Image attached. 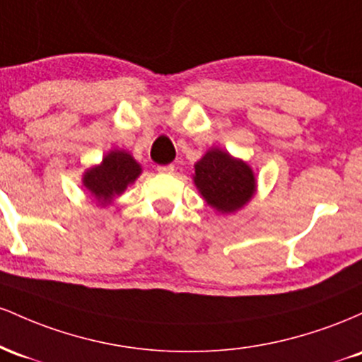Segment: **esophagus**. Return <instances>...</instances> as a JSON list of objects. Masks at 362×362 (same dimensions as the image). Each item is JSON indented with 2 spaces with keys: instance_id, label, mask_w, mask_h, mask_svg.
<instances>
[{
  "instance_id": "esophagus-1",
  "label": "esophagus",
  "mask_w": 362,
  "mask_h": 362,
  "mask_svg": "<svg viewBox=\"0 0 362 362\" xmlns=\"http://www.w3.org/2000/svg\"><path fill=\"white\" fill-rule=\"evenodd\" d=\"M156 170L158 173H173L175 172V167H173V165H160Z\"/></svg>"
}]
</instances>
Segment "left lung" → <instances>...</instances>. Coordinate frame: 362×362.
<instances>
[{
    "label": "left lung",
    "instance_id": "8db88e82",
    "mask_svg": "<svg viewBox=\"0 0 362 362\" xmlns=\"http://www.w3.org/2000/svg\"><path fill=\"white\" fill-rule=\"evenodd\" d=\"M194 184L207 206L221 214L240 211L257 192V178L250 165L221 148H211L194 165Z\"/></svg>",
    "mask_w": 362,
    "mask_h": 362
}]
</instances>
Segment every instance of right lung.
I'll return each mask as SVG.
<instances>
[{
    "label": "right lung",
    "instance_id": "right-lung-1",
    "mask_svg": "<svg viewBox=\"0 0 362 362\" xmlns=\"http://www.w3.org/2000/svg\"><path fill=\"white\" fill-rule=\"evenodd\" d=\"M143 168L131 153L124 149H112L98 165L83 172L81 184L97 206H109L119 195L126 192L131 184L138 180Z\"/></svg>",
    "mask_w": 362,
    "mask_h": 362
}]
</instances>
